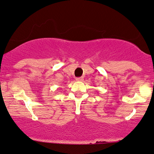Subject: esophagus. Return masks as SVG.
<instances>
[{"label": "esophagus", "mask_w": 154, "mask_h": 154, "mask_svg": "<svg viewBox=\"0 0 154 154\" xmlns=\"http://www.w3.org/2000/svg\"><path fill=\"white\" fill-rule=\"evenodd\" d=\"M83 77H77L76 78V80L77 81V82H82V81H83Z\"/></svg>", "instance_id": "obj_1"}]
</instances>
